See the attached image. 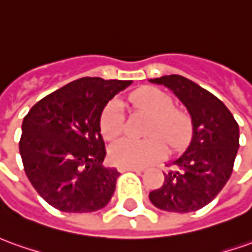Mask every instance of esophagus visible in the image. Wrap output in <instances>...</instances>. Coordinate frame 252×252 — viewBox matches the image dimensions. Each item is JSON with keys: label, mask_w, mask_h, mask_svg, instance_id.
Here are the masks:
<instances>
[{"label": "esophagus", "mask_w": 252, "mask_h": 252, "mask_svg": "<svg viewBox=\"0 0 252 252\" xmlns=\"http://www.w3.org/2000/svg\"><path fill=\"white\" fill-rule=\"evenodd\" d=\"M119 171H136V173H141L144 171L143 167H133V166H125V167H119Z\"/></svg>", "instance_id": "esophagus-1"}]
</instances>
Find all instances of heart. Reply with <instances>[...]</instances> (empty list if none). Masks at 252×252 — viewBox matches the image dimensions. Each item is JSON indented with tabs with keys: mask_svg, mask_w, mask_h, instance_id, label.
<instances>
[{
	"mask_svg": "<svg viewBox=\"0 0 252 252\" xmlns=\"http://www.w3.org/2000/svg\"><path fill=\"white\" fill-rule=\"evenodd\" d=\"M129 103L151 116L145 136L147 140H121L109 149V159L119 167H141L162 159L166 146L176 152L184 149L192 140L195 122L185 108L174 107V100L166 92L145 86L133 92ZM100 130L105 140H115L125 130L123 105L119 100H111L100 116ZM165 143L163 144L161 141Z\"/></svg>",
	"mask_w": 252,
	"mask_h": 252,
	"instance_id": "heart-1",
	"label": "heart"
}]
</instances>
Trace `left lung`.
I'll use <instances>...</instances> for the list:
<instances>
[{"mask_svg": "<svg viewBox=\"0 0 252 252\" xmlns=\"http://www.w3.org/2000/svg\"><path fill=\"white\" fill-rule=\"evenodd\" d=\"M180 97L193 116V137L185 154L170 163L160 188L149 193L158 209L171 213L197 211L209 204L228 182L239 149V125L214 94L181 75L151 79Z\"/></svg>", "mask_w": 252, "mask_h": 252, "instance_id": "8db88e82", "label": "left lung"}]
</instances>
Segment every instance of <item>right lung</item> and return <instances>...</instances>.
I'll return each instance as SVG.
<instances>
[{
	"label": "right lung",
	"mask_w": 252,
	"mask_h": 252,
	"mask_svg": "<svg viewBox=\"0 0 252 252\" xmlns=\"http://www.w3.org/2000/svg\"><path fill=\"white\" fill-rule=\"evenodd\" d=\"M130 83L85 76L43 97L24 116L19 143L24 171L52 207L92 213L108 204L119 173L103 166L100 116Z\"/></svg>",
	"instance_id": "right-lung-1"
}]
</instances>
